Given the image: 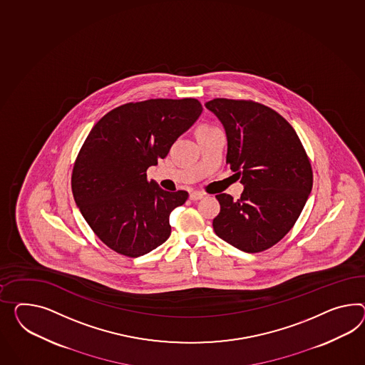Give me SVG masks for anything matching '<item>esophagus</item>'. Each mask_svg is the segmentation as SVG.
Returning <instances> with one entry per match:
<instances>
[{
  "label": "esophagus",
  "instance_id": "1",
  "mask_svg": "<svg viewBox=\"0 0 365 365\" xmlns=\"http://www.w3.org/2000/svg\"><path fill=\"white\" fill-rule=\"evenodd\" d=\"M204 196H205V193L198 192V190H195V192H192V193L189 195V198H190L192 201H198V200H201Z\"/></svg>",
  "mask_w": 365,
  "mask_h": 365
}]
</instances>
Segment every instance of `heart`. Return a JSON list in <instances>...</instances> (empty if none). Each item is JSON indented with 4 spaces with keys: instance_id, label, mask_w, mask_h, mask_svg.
<instances>
[{
    "instance_id": "heart-1",
    "label": "heart",
    "mask_w": 365,
    "mask_h": 365,
    "mask_svg": "<svg viewBox=\"0 0 365 365\" xmlns=\"http://www.w3.org/2000/svg\"><path fill=\"white\" fill-rule=\"evenodd\" d=\"M209 127H210V125H206V124H201V125H200V127H198L197 130H205V128H209Z\"/></svg>"
}]
</instances>
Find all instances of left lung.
<instances>
[{
	"label": "left lung",
	"instance_id": "left-lung-1",
	"mask_svg": "<svg viewBox=\"0 0 365 365\" xmlns=\"http://www.w3.org/2000/svg\"><path fill=\"white\" fill-rule=\"evenodd\" d=\"M224 124L226 164L242 195L220 193L215 234L246 252L270 249L299 218L312 189V168L299 136L282 115L254 101L215 98L205 103Z\"/></svg>",
	"mask_w": 365,
	"mask_h": 365
}]
</instances>
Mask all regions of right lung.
Returning a JSON list of instances; mask_svg holds the SVG:
<instances>
[{
    "instance_id": "right-lung-1",
    "label": "right lung",
    "mask_w": 365,
    "mask_h": 365,
    "mask_svg": "<svg viewBox=\"0 0 365 365\" xmlns=\"http://www.w3.org/2000/svg\"><path fill=\"white\" fill-rule=\"evenodd\" d=\"M193 98L150 99L106 113L86 138L71 175L75 202L96 237L111 250L136 258L170 235V212L187 192H167L147 180V169L196 122Z\"/></svg>"
}]
</instances>
